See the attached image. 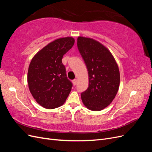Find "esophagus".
Wrapping results in <instances>:
<instances>
[{
  "mask_svg": "<svg viewBox=\"0 0 152 152\" xmlns=\"http://www.w3.org/2000/svg\"><path fill=\"white\" fill-rule=\"evenodd\" d=\"M72 82H73V84L74 85V86H75L77 84V79H73L72 80Z\"/></svg>",
  "mask_w": 152,
  "mask_h": 152,
  "instance_id": "34e87169",
  "label": "esophagus"
}]
</instances>
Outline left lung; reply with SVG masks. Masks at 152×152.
<instances>
[{
  "mask_svg": "<svg viewBox=\"0 0 152 152\" xmlns=\"http://www.w3.org/2000/svg\"><path fill=\"white\" fill-rule=\"evenodd\" d=\"M77 47L89 74V87L81 93L86 107L100 111L112 103L120 84V73L112 53L93 39L79 37Z\"/></svg>",
  "mask_w": 152,
  "mask_h": 152,
  "instance_id": "left-lung-1",
  "label": "left lung"
}]
</instances>
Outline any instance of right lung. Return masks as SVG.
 I'll return each mask as SVG.
<instances>
[{
	"label": "right lung",
	"instance_id": "1",
	"mask_svg": "<svg viewBox=\"0 0 152 152\" xmlns=\"http://www.w3.org/2000/svg\"><path fill=\"white\" fill-rule=\"evenodd\" d=\"M74 42L72 37L56 39L31 59L27 76L29 89L36 102L45 108L60 107L70 93L73 84L66 77L62 58Z\"/></svg>",
	"mask_w": 152,
	"mask_h": 152
}]
</instances>
